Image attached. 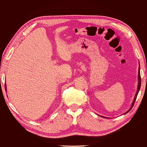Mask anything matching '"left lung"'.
Masks as SVG:
<instances>
[{
    "mask_svg": "<svg viewBox=\"0 0 147 147\" xmlns=\"http://www.w3.org/2000/svg\"><path fill=\"white\" fill-rule=\"evenodd\" d=\"M138 80H139V83H138V87H137V93H136V94H135V98H134V100H133V103H132V105H131V108L129 109V110L127 111V112H125V113H128L129 111L131 109H132V108H133V105H134V104H135V100H136V98H137V95H138V93H139V90H140V88H141V74H140V66H139V72H138ZM104 117L105 118V117Z\"/></svg>",
    "mask_w": 147,
    "mask_h": 147,
    "instance_id": "obj_1",
    "label": "left lung"
}]
</instances>
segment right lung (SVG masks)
I'll return each instance as SVG.
<instances>
[{"instance_id":"obj_1","label":"right lung","mask_w":147,"mask_h":147,"mask_svg":"<svg viewBox=\"0 0 147 147\" xmlns=\"http://www.w3.org/2000/svg\"><path fill=\"white\" fill-rule=\"evenodd\" d=\"M5 90H6V84H5Z\"/></svg>"}]
</instances>
